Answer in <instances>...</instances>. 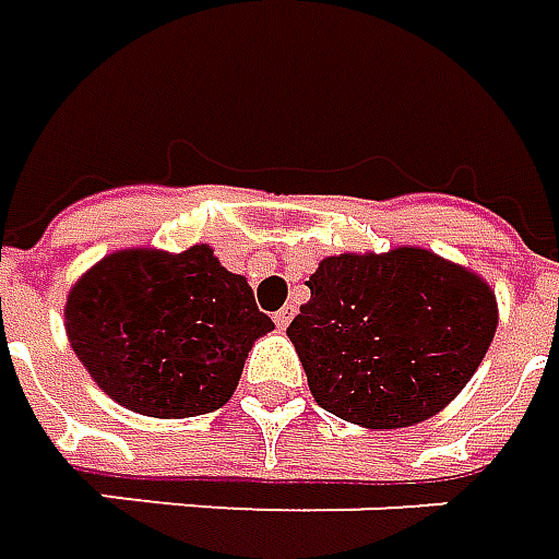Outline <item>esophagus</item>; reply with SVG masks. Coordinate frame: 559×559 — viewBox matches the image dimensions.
<instances>
[{
    "mask_svg": "<svg viewBox=\"0 0 559 559\" xmlns=\"http://www.w3.org/2000/svg\"><path fill=\"white\" fill-rule=\"evenodd\" d=\"M290 321H294V306H284L281 311H275V324H278V330L287 328Z\"/></svg>",
    "mask_w": 559,
    "mask_h": 559,
    "instance_id": "1",
    "label": "esophagus"
}]
</instances>
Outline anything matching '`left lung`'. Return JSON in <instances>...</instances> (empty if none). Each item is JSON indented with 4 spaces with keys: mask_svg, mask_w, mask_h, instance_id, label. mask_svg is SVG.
<instances>
[{
    "mask_svg": "<svg viewBox=\"0 0 559 559\" xmlns=\"http://www.w3.org/2000/svg\"><path fill=\"white\" fill-rule=\"evenodd\" d=\"M287 336L321 407L360 428L419 425L477 373L496 290L425 248L324 257Z\"/></svg>",
    "mask_w": 559,
    "mask_h": 559,
    "instance_id": "8db88e82",
    "label": "left lung"
}]
</instances>
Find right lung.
Masks as SVG:
<instances>
[{
	"label": "right lung",
	"mask_w": 559,
	"mask_h": 559,
	"mask_svg": "<svg viewBox=\"0 0 559 559\" xmlns=\"http://www.w3.org/2000/svg\"><path fill=\"white\" fill-rule=\"evenodd\" d=\"M67 336L100 389L140 416L223 407L253 343L275 330L211 245L106 253L67 294Z\"/></svg>",
	"instance_id": "add662e5"
}]
</instances>
